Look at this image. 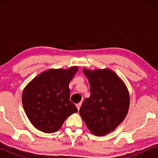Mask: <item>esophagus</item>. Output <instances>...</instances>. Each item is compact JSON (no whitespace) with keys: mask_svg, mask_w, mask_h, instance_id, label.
<instances>
[{"mask_svg":"<svg viewBox=\"0 0 158 158\" xmlns=\"http://www.w3.org/2000/svg\"><path fill=\"white\" fill-rule=\"evenodd\" d=\"M76 106H77V109H80V108H81V103H77L76 104Z\"/></svg>","mask_w":158,"mask_h":158,"instance_id":"1","label":"esophagus"}]
</instances>
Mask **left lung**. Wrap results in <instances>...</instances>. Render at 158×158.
<instances>
[{
	"label": "left lung",
	"mask_w": 158,
	"mask_h": 158,
	"mask_svg": "<svg viewBox=\"0 0 158 158\" xmlns=\"http://www.w3.org/2000/svg\"><path fill=\"white\" fill-rule=\"evenodd\" d=\"M83 73L90 83V96L82 103L80 114L92 133L106 135L126 117L129 106L128 90L111 70L84 69Z\"/></svg>",
	"instance_id": "1"
}]
</instances>
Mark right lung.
Masks as SVG:
<instances>
[{"instance_id":"right-lung-1","label":"right lung","mask_w":158,"mask_h":158,"mask_svg":"<svg viewBox=\"0 0 158 158\" xmlns=\"http://www.w3.org/2000/svg\"><path fill=\"white\" fill-rule=\"evenodd\" d=\"M77 71L49 70L41 73L28 84L22 94L26 114L31 124L45 133H53L77 109L70 101L69 83Z\"/></svg>"}]
</instances>
